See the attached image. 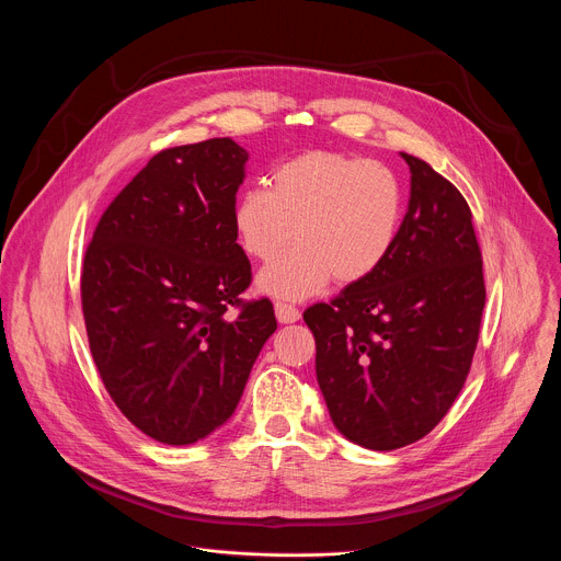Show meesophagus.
Returning a JSON list of instances; mask_svg holds the SVG:
<instances>
[{
  "instance_id": "34e87169",
  "label": "esophagus",
  "mask_w": 561,
  "mask_h": 561,
  "mask_svg": "<svg viewBox=\"0 0 561 561\" xmlns=\"http://www.w3.org/2000/svg\"><path fill=\"white\" fill-rule=\"evenodd\" d=\"M275 317H277L279 324H293L301 317V312L295 306L286 304V301H277L275 304Z\"/></svg>"
}]
</instances>
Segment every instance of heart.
Here are the masks:
<instances>
[{
	"label": "heart",
	"mask_w": 561,
	"mask_h": 561,
	"mask_svg": "<svg viewBox=\"0 0 561 561\" xmlns=\"http://www.w3.org/2000/svg\"><path fill=\"white\" fill-rule=\"evenodd\" d=\"M271 184L244 188L230 215L239 247L255 260H273L293 237L299 244L262 268V293L301 299L322 290L331 277L355 284L390 255L404 193L383 164L310 150L275 167Z\"/></svg>",
	"instance_id": "obj_1"
}]
</instances>
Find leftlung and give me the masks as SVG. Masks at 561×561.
<instances>
[{"label": "left lung", "instance_id": "8db88e82", "mask_svg": "<svg viewBox=\"0 0 561 561\" xmlns=\"http://www.w3.org/2000/svg\"><path fill=\"white\" fill-rule=\"evenodd\" d=\"M402 157L411 199L390 255L331 304L304 310L331 420L370 450L409 446L442 422L470 370L486 301L466 199L424 159Z\"/></svg>", "mask_w": 561, "mask_h": 561}]
</instances>
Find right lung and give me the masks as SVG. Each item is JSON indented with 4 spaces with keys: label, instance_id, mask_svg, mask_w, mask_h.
<instances>
[{
    "label": "right lung",
    "instance_id": "add662e5",
    "mask_svg": "<svg viewBox=\"0 0 561 561\" xmlns=\"http://www.w3.org/2000/svg\"><path fill=\"white\" fill-rule=\"evenodd\" d=\"M247 162L230 137L157 152L87 249L82 308L95 366L126 420L169 446L230 420L277 329L268 299H239L251 262L230 215ZM228 302L243 306L232 320Z\"/></svg>",
    "mask_w": 561,
    "mask_h": 561
}]
</instances>
